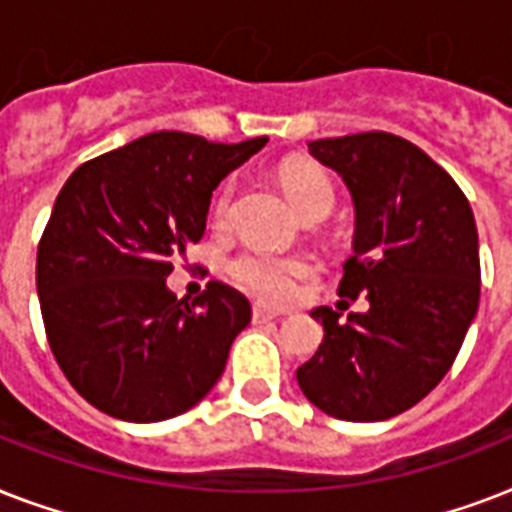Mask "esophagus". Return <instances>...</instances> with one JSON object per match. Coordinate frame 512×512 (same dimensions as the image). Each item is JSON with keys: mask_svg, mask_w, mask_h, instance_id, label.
Instances as JSON below:
<instances>
[{"mask_svg": "<svg viewBox=\"0 0 512 512\" xmlns=\"http://www.w3.org/2000/svg\"><path fill=\"white\" fill-rule=\"evenodd\" d=\"M276 319H281L279 313L265 311V308H260V305L252 308V321H255V324H268V321H276Z\"/></svg>", "mask_w": 512, "mask_h": 512, "instance_id": "esophagus-1", "label": "esophagus"}]
</instances>
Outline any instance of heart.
I'll use <instances>...</instances> for the list:
<instances>
[{"label": "heart", "instance_id": "1", "mask_svg": "<svg viewBox=\"0 0 512 512\" xmlns=\"http://www.w3.org/2000/svg\"><path fill=\"white\" fill-rule=\"evenodd\" d=\"M281 183L303 215L332 212L335 207V185L321 167L289 164L281 172ZM233 199H236V177H225L212 199V220L217 225L231 223ZM225 271L228 279L249 297L268 305H284L295 297L297 284L313 273V260L303 255H273L263 249H247L231 257Z\"/></svg>", "mask_w": 512, "mask_h": 512}]
</instances>
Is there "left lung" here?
Returning a JSON list of instances; mask_svg holds the SVG:
<instances>
[{
  "label": "left lung",
  "instance_id": "1",
  "mask_svg": "<svg viewBox=\"0 0 512 512\" xmlns=\"http://www.w3.org/2000/svg\"><path fill=\"white\" fill-rule=\"evenodd\" d=\"M308 148L353 196V255L337 295H364L369 311L340 321L342 313L316 308L324 342L297 369V382L329 417L388 420L444 380L476 319L473 209L444 167L390 132L313 140Z\"/></svg>",
  "mask_w": 512,
  "mask_h": 512
}]
</instances>
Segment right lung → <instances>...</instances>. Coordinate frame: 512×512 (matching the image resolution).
Returning <instances> with one entry per match:
<instances>
[{
  "instance_id": "1",
  "label": "right lung",
  "mask_w": 512,
  "mask_h": 512,
  "mask_svg": "<svg viewBox=\"0 0 512 512\" xmlns=\"http://www.w3.org/2000/svg\"><path fill=\"white\" fill-rule=\"evenodd\" d=\"M265 143L151 132L84 162L60 188L36 249V292L52 356L95 409L170 420L220 380L249 300L209 281L185 303L167 276L204 236L217 183Z\"/></svg>"
}]
</instances>
